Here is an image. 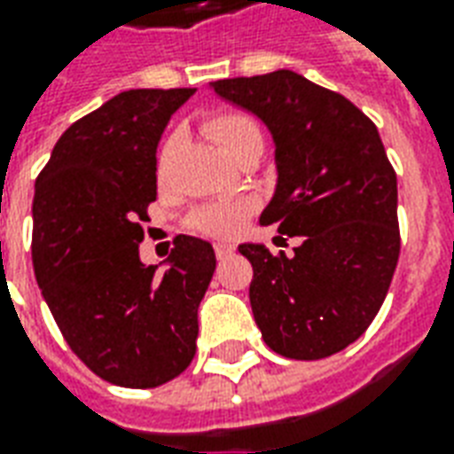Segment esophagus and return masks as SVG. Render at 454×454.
Wrapping results in <instances>:
<instances>
[{
  "label": "esophagus",
  "mask_w": 454,
  "mask_h": 454,
  "mask_svg": "<svg viewBox=\"0 0 454 454\" xmlns=\"http://www.w3.org/2000/svg\"><path fill=\"white\" fill-rule=\"evenodd\" d=\"M214 253H216L218 260H223V257L233 253V246H228V243H216V246H214Z\"/></svg>",
  "instance_id": "1"
}]
</instances>
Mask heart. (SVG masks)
Wrapping results in <instances>:
<instances>
[{
    "instance_id": "heart-1",
    "label": "heart",
    "mask_w": 454,
    "mask_h": 454,
    "mask_svg": "<svg viewBox=\"0 0 454 454\" xmlns=\"http://www.w3.org/2000/svg\"><path fill=\"white\" fill-rule=\"evenodd\" d=\"M208 138L216 143L223 155L233 158V153L238 145L247 138L260 133L255 126V121L246 116V114H216L204 123ZM169 148H172V138H168L160 148V165L168 158ZM253 211V201H223V204H208V207L197 208L189 226L204 233V236L214 238H233L240 231V226L246 223V218Z\"/></svg>"
}]
</instances>
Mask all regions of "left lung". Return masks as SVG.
Here are the masks:
<instances>
[{
  "label": "left lung",
  "instance_id": "obj_1",
  "mask_svg": "<svg viewBox=\"0 0 454 454\" xmlns=\"http://www.w3.org/2000/svg\"><path fill=\"white\" fill-rule=\"evenodd\" d=\"M211 87L265 121L279 177L260 223L301 238L294 255L238 247L253 265L257 328L282 357L335 355L370 328L399 262L396 172L380 130L350 99L292 70Z\"/></svg>",
  "mask_w": 454,
  "mask_h": 454
}]
</instances>
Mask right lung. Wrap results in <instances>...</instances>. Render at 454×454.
Masks as SVG:
<instances>
[{"label": "right lung", "mask_w": 454, "mask_h": 454, "mask_svg": "<svg viewBox=\"0 0 454 454\" xmlns=\"http://www.w3.org/2000/svg\"><path fill=\"white\" fill-rule=\"evenodd\" d=\"M194 94L129 90L74 121L35 179V282L70 350L102 377L153 389L197 352V309L216 270L207 240L177 236L169 267L143 265V221L158 197V143Z\"/></svg>", "instance_id": "obj_1"}]
</instances>
